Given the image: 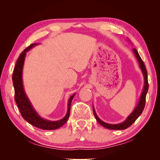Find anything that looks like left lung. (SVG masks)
<instances>
[{"label":"left lung","instance_id":"left-lung-1","mask_svg":"<svg viewBox=\"0 0 160 160\" xmlns=\"http://www.w3.org/2000/svg\"><path fill=\"white\" fill-rule=\"evenodd\" d=\"M133 52L136 57L137 59L139 62V65L140 67V69H141L143 75L144 77V87L143 89V91L142 93L141 97H140V99L139 103L137 105V107L135 108V109L132 111V113H131L128 118L125 119L123 122L119 123V124H109V123H107L103 121H101L99 118L98 116L97 115L95 110L93 108V113L95 117L98 121V123L103 126L104 128H107V129H115V130H122V129H127L128 128H129L130 125H132L136 120L139 116L142 114V111H143V109L145 108V105H146V94L148 93V88H149V85H148V74H147V70L146 69V67H145L144 62L142 61V59L140 57L139 53L138 52V51L135 49H133Z\"/></svg>","mask_w":160,"mask_h":160}]
</instances>
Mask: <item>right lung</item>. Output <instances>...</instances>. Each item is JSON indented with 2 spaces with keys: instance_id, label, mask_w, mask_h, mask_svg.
Returning <instances> with one entry per match:
<instances>
[{
  "instance_id": "add662e5",
  "label": "right lung",
  "mask_w": 160,
  "mask_h": 160,
  "mask_svg": "<svg viewBox=\"0 0 160 160\" xmlns=\"http://www.w3.org/2000/svg\"><path fill=\"white\" fill-rule=\"evenodd\" d=\"M37 43L31 44L24 50L19 56L18 60L17 61L15 67L13 71L12 74V81L14 88V100H15L17 105L20 111L22 117L25 119L27 122L32 125L33 126L37 127L42 129L45 130H53L59 128L62 126L69 119L70 115L71 103L73 99L75 94L72 95L68 101V109L67 113L65 117L61 120L52 122V121L47 120L42 118L38 115L37 111L34 109L32 104L31 103L29 99L27 98L24 90L22 84V69L24 61H25L26 52L29 51L32 47L37 45Z\"/></svg>"
}]
</instances>
